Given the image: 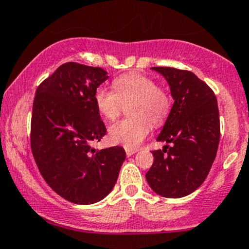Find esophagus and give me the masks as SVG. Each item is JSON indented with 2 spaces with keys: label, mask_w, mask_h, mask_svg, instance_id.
I'll list each match as a JSON object with an SVG mask.
<instances>
[{
  "label": "esophagus",
  "mask_w": 249,
  "mask_h": 249,
  "mask_svg": "<svg viewBox=\"0 0 249 249\" xmlns=\"http://www.w3.org/2000/svg\"><path fill=\"white\" fill-rule=\"evenodd\" d=\"M136 152H137V150H132V148H126V156L127 157L133 156V154Z\"/></svg>",
  "instance_id": "34e87169"
}]
</instances>
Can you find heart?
Returning a JSON list of instances; mask_svg holds the SVG:
<instances>
[{
    "label": "heart",
    "mask_w": 249,
    "mask_h": 249,
    "mask_svg": "<svg viewBox=\"0 0 249 249\" xmlns=\"http://www.w3.org/2000/svg\"><path fill=\"white\" fill-rule=\"evenodd\" d=\"M99 113L113 121L121 115L124 104L127 107L126 119L108 127L112 144L134 148L148 136L151 123L156 126L164 123L170 112L171 97L165 89L156 85L151 77L142 73H126L113 81V90L99 87L95 93Z\"/></svg>",
    "instance_id": "obj_1"
}]
</instances>
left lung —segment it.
<instances>
[{
    "label": "left lung",
    "mask_w": 249,
    "mask_h": 249,
    "mask_svg": "<svg viewBox=\"0 0 249 249\" xmlns=\"http://www.w3.org/2000/svg\"><path fill=\"white\" fill-rule=\"evenodd\" d=\"M151 69L166 79L174 103L157 138L167 145L152 152L154 160L146 180L159 196L182 198L201 186L215 159L220 141L218 102L212 89L191 71Z\"/></svg>",
    "instance_id": "1"
}]
</instances>
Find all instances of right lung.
<instances>
[{
  "instance_id": "obj_1",
  "label": "right lung",
  "mask_w": 249,
  "mask_h": 249,
  "mask_svg": "<svg viewBox=\"0 0 249 249\" xmlns=\"http://www.w3.org/2000/svg\"><path fill=\"white\" fill-rule=\"evenodd\" d=\"M108 78L102 68L65 63L36 90L31 151L47 184L68 201L90 205L112 191L124 148L91 147L107 133L96 107L97 88Z\"/></svg>"
}]
</instances>
